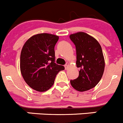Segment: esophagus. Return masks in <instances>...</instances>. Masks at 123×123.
Returning <instances> with one entry per match:
<instances>
[{
	"label": "esophagus",
	"instance_id": "34e87169",
	"mask_svg": "<svg viewBox=\"0 0 123 123\" xmlns=\"http://www.w3.org/2000/svg\"><path fill=\"white\" fill-rule=\"evenodd\" d=\"M69 63H66V65H65V69H68V67H69Z\"/></svg>",
	"mask_w": 123,
	"mask_h": 123
}]
</instances>
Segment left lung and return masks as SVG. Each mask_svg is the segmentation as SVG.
<instances>
[{
    "label": "left lung",
    "mask_w": 123,
    "mask_h": 123,
    "mask_svg": "<svg viewBox=\"0 0 123 123\" xmlns=\"http://www.w3.org/2000/svg\"><path fill=\"white\" fill-rule=\"evenodd\" d=\"M76 50V67L79 76L70 83L79 92L89 91L99 82L105 69V59L102 47L94 37L84 32L69 36Z\"/></svg>",
    "instance_id": "obj_1"
}]
</instances>
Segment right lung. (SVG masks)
<instances>
[{"label":"right lung","mask_w":123,"mask_h":123,"mask_svg":"<svg viewBox=\"0 0 123 123\" xmlns=\"http://www.w3.org/2000/svg\"><path fill=\"white\" fill-rule=\"evenodd\" d=\"M58 36L37 34L29 38L21 49L20 71L24 80L32 89L45 92L54 85L55 78L65 67L55 63L54 47Z\"/></svg>","instance_id":"1"}]
</instances>
